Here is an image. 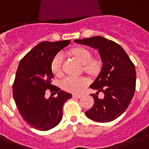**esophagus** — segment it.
Returning <instances> with one entry per match:
<instances>
[{
  "mask_svg": "<svg viewBox=\"0 0 149 149\" xmlns=\"http://www.w3.org/2000/svg\"><path fill=\"white\" fill-rule=\"evenodd\" d=\"M72 97L76 98V99H79V98L81 97V95H80V94H73V95H72Z\"/></svg>",
  "mask_w": 149,
  "mask_h": 149,
  "instance_id": "esophagus-1",
  "label": "esophagus"
}]
</instances>
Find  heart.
Returning a JSON list of instances; mask_svg holds the SVG:
<instances>
[{"mask_svg": "<svg viewBox=\"0 0 149 149\" xmlns=\"http://www.w3.org/2000/svg\"><path fill=\"white\" fill-rule=\"evenodd\" d=\"M72 54L84 65V69L90 74H96L99 72L101 67V63L99 59L92 58V54L85 48H76L72 50ZM64 55L58 52L54 56L51 63L52 71L56 75L62 72ZM88 84V80L84 77H77L74 76H68L63 79L61 83L62 87L65 91L72 93H79L84 86Z\"/></svg>", "mask_w": 149, "mask_h": 149, "instance_id": "1", "label": "heart"}]
</instances>
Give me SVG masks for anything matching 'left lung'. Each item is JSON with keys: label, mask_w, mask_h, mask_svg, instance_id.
<instances>
[{"label": "left lung", "mask_w": 149, "mask_h": 149, "mask_svg": "<svg viewBox=\"0 0 149 149\" xmlns=\"http://www.w3.org/2000/svg\"><path fill=\"white\" fill-rule=\"evenodd\" d=\"M75 42L97 49L101 58V71L91 88L103 92L99 99L92 94L93 107L86 111L90 119L97 122H110L121 115L127 108L134 94L136 86L135 67L120 45L101 36L76 39Z\"/></svg>", "instance_id": "left-lung-1"}]
</instances>
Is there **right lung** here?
Instances as JSON below:
<instances>
[{
	"label": "right lung",
	"instance_id": "right-lung-1",
	"mask_svg": "<svg viewBox=\"0 0 149 149\" xmlns=\"http://www.w3.org/2000/svg\"><path fill=\"white\" fill-rule=\"evenodd\" d=\"M70 40L42 42L20 61L13 84V97L22 118L32 127L48 131L63 118V107L72 95L55 87L56 97H45L52 88L51 63L54 56L67 46Z\"/></svg>",
	"mask_w": 149,
	"mask_h": 149
}]
</instances>
